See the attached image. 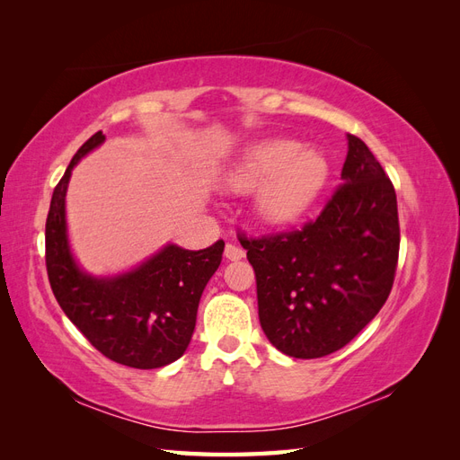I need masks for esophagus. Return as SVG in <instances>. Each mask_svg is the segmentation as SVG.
<instances>
[{
    "mask_svg": "<svg viewBox=\"0 0 460 460\" xmlns=\"http://www.w3.org/2000/svg\"><path fill=\"white\" fill-rule=\"evenodd\" d=\"M225 257L228 261H242L245 257V252L240 245H234V243H226L225 247Z\"/></svg>",
    "mask_w": 460,
    "mask_h": 460,
    "instance_id": "esophagus-1",
    "label": "esophagus"
}]
</instances>
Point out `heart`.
I'll return each mask as SVG.
<instances>
[{
	"label": "heart",
	"mask_w": 460,
	"mask_h": 460,
	"mask_svg": "<svg viewBox=\"0 0 460 460\" xmlns=\"http://www.w3.org/2000/svg\"><path fill=\"white\" fill-rule=\"evenodd\" d=\"M330 176L323 149L291 137H267L242 151L222 184L230 191L255 188V211L269 225H289L316 201Z\"/></svg>",
	"instance_id": "heart-1"
}]
</instances>
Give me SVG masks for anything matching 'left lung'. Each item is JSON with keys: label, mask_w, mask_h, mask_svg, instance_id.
<instances>
[{"label": "left lung", "mask_w": 460, "mask_h": 460, "mask_svg": "<svg viewBox=\"0 0 460 460\" xmlns=\"http://www.w3.org/2000/svg\"><path fill=\"white\" fill-rule=\"evenodd\" d=\"M343 186L316 220L274 238H240L257 276L259 320L278 351L318 358L380 313L399 257L397 198L372 151L347 134Z\"/></svg>", "instance_id": "left-lung-1"}]
</instances>
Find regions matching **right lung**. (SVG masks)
Returning <instances> with one entry per match:
<instances>
[{"mask_svg": "<svg viewBox=\"0 0 460 460\" xmlns=\"http://www.w3.org/2000/svg\"><path fill=\"white\" fill-rule=\"evenodd\" d=\"M103 142L105 136L95 132L53 190L46 222L49 284L65 314L97 351L124 367L161 368L186 353L201 294L218 269L225 242L199 252L166 243L117 274L82 269L68 240L65 198L75 166Z\"/></svg>", "mask_w": 460, "mask_h": 460, "instance_id": "1", "label": "right lung"}]
</instances>
